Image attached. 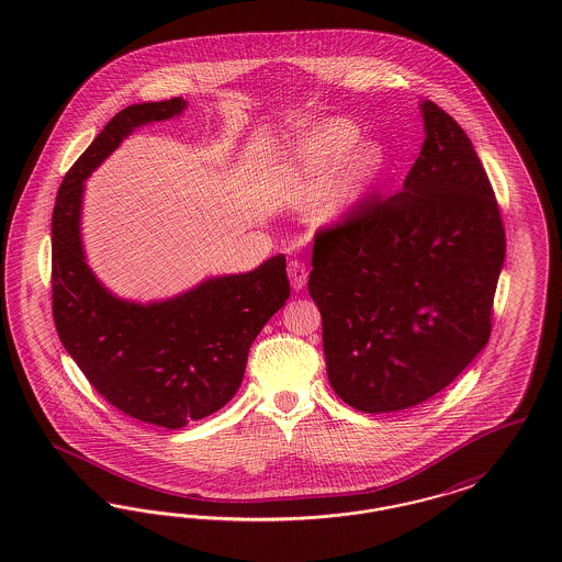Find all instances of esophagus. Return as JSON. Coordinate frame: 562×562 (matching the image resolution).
<instances>
[{
    "instance_id": "1",
    "label": "esophagus",
    "mask_w": 562,
    "mask_h": 562,
    "mask_svg": "<svg viewBox=\"0 0 562 562\" xmlns=\"http://www.w3.org/2000/svg\"><path fill=\"white\" fill-rule=\"evenodd\" d=\"M289 278H291V286H293L294 291H301L305 286V282H307V268H305V263L299 261V259L291 261L289 263Z\"/></svg>"
}]
</instances>
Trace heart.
Returning a JSON list of instances; mask_svg holds the SVG:
<instances>
[{
	"instance_id": "obj_1",
	"label": "heart",
	"mask_w": 562,
	"mask_h": 562,
	"mask_svg": "<svg viewBox=\"0 0 562 562\" xmlns=\"http://www.w3.org/2000/svg\"><path fill=\"white\" fill-rule=\"evenodd\" d=\"M358 140L360 131L349 120H328L305 134L296 147L299 166L314 177H322L347 160L337 179L316 202L314 216L322 223L348 213L369 189L379 170L381 154L374 147H362L351 154Z\"/></svg>"
}]
</instances>
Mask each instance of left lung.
<instances>
[{
	"instance_id": "obj_1",
	"label": "left lung",
	"mask_w": 562,
	"mask_h": 562,
	"mask_svg": "<svg viewBox=\"0 0 562 562\" xmlns=\"http://www.w3.org/2000/svg\"><path fill=\"white\" fill-rule=\"evenodd\" d=\"M426 140L402 189L321 227L307 289L326 373L362 413L445 390L491 335L506 229L481 158L453 117L422 103Z\"/></svg>"
}]
</instances>
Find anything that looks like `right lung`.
Here are the masks:
<instances>
[{"instance_id": "1", "label": "right lung", "mask_w": 562, "mask_h": 562, "mask_svg": "<svg viewBox=\"0 0 562 562\" xmlns=\"http://www.w3.org/2000/svg\"><path fill=\"white\" fill-rule=\"evenodd\" d=\"M186 108L175 97L115 113L65 175L53 213V316L60 344L109 404L168 429L209 417L234 398L252 341L291 294L284 255L149 305L113 296L86 266L83 179L134 128Z\"/></svg>"}]
</instances>
